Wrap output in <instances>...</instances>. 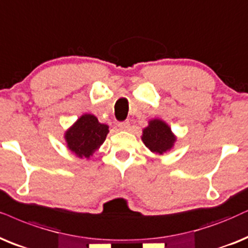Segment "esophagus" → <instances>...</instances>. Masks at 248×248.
I'll return each mask as SVG.
<instances>
[{"label":"esophagus","instance_id":"1","mask_svg":"<svg viewBox=\"0 0 248 248\" xmlns=\"http://www.w3.org/2000/svg\"><path fill=\"white\" fill-rule=\"evenodd\" d=\"M118 127H119V129H120V130H124V131H127V130H129V129H130V124H129V121L120 122V124H118Z\"/></svg>","mask_w":248,"mask_h":248}]
</instances>
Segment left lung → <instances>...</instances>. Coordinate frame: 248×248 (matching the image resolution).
<instances>
[{
	"label": "left lung",
	"mask_w": 248,
	"mask_h": 248,
	"mask_svg": "<svg viewBox=\"0 0 248 248\" xmlns=\"http://www.w3.org/2000/svg\"><path fill=\"white\" fill-rule=\"evenodd\" d=\"M143 143L150 151L155 155H165L174 149L177 137L167 122L161 119H151L147 122V126L142 130Z\"/></svg>",
	"instance_id": "1"
}]
</instances>
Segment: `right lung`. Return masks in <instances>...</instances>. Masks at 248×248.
Masks as SVG:
<instances>
[{
    "instance_id": "right-lung-1",
    "label": "right lung",
    "mask_w": 248,
    "mask_h": 248,
    "mask_svg": "<svg viewBox=\"0 0 248 248\" xmlns=\"http://www.w3.org/2000/svg\"><path fill=\"white\" fill-rule=\"evenodd\" d=\"M108 133V124H101L93 114L84 113L65 130L64 140L74 155L89 160L104 143Z\"/></svg>"
}]
</instances>
